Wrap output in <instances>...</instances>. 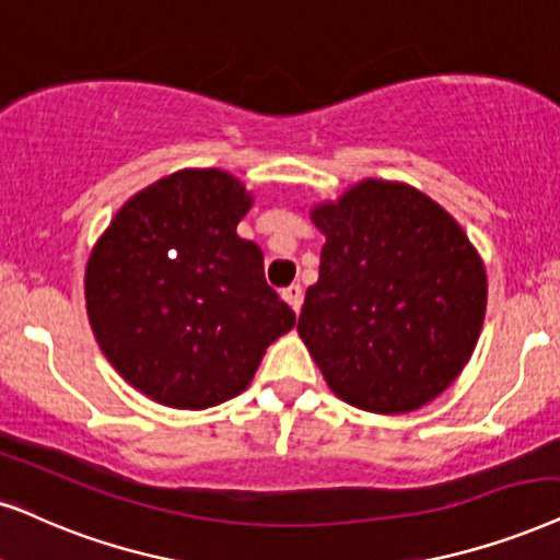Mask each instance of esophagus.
I'll use <instances>...</instances> for the list:
<instances>
[{
	"instance_id": "esophagus-1",
	"label": "esophagus",
	"mask_w": 560,
	"mask_h": 560,
	"mask_svg": "<svg viewBox=\"0 0 560 560\" xmlns=\"http://www.w3.org/2000/svg\"><path fill=\"white\" fill-rule=\"evenodd\" d=\"M282 298H285L288 306L298 314V311H301V306H303V288L301 285H290V288L282 290Z\"/></svg>"
}]
</instances>
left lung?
Returning <instances> with one entry per match:
<instances>
[{
  "label": "left lung",
  "mask_w": 560,
  "mask_h": 560,
  "mask_svg": "<svg viewBox=\"0 0 560 560\" xmlns=\"http://www.w3.org/2000/svg\"><path fill=\"white\" fill-rule=\"evenodd\" d=\"M326 234L298 334L329 388L375 413L413 411L478 342L486 270L463 229L406 185L368 179L314 210Z\"/></svg>",
  "instance_id": "8db88e82"
}]
</instances>
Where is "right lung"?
I'll return each mask as SVG.
<instances>
[{
    "mask_svg": "<svg viewBox=\"0 0 560 560\" xmlns=\"http://www.w3.org/2000/svg\"><path fill=\"white\" fill-rule=\"evenodd\" d=\"M252 198L221 170L159 179L113 218L86 265V314L130 386L174 409H208L249 386L295 314L236 234Z\"/></svg>",
    "mask_w": 560,
    "mask_h": 560,
    "instance_id": "add662e5",
    "label": "right lung"
}]
</instances>
